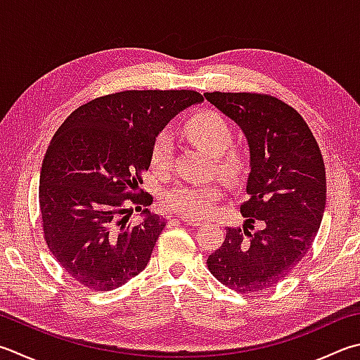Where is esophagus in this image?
I'll list each match as a JSON object with an SVG mask.
<instances>
[{
    "instance_id": "1",
    "label": "esophagus",
    "mask_w": 360,
    "mask_h": 360,
    "mask_svg": "<svg viewBox=\"0 0 360 360\" xmlns=\"http://www.w3.org/2000/svg\"><path fill=\"white\" fill-rule=\"evenodd\" d=\"M180 219L188 224V226H193V227H198V226H203V222L199 221V219H194V218H189V216H180Z\"/></svg>"
}]
</instances>
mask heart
Segmentation results:
<instances>
[{
	"instance_id": "b5f03b06",
	"label": "heart",
	"mask_w": 360,
	"mask_h": 360,
	"mask_svg": "<svg viewBox=\"0 0 360 360\" xmlns=\"http://www.w3.org/2000/svg\"><path fill=\"white\" fill-rule=\"evenodd\" d=\"M188 139L202 150L213 155V161L224 179L240 180L248 171V158L238 148H229L233 141V130L221 114L203 111L185 124ZM174 138L169 131L160 133L150 152V166L157 174H165L172 162ZM222 189L216 183L208 185H177L161 195V205L191 218H205L213 213L214 202L221 199Z\"/></svg>"
}]
</instances>
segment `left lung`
Here are the masks:
<instances>
[{
  "instance_id": "obj_1",
  "label": "left lung",
  "mask_w": 360,
  "mask_h": 360,
  "mask_svg": "<svg viewBox=\"0 0 360 360\" xmlns=\"http://www.w3.org/2000/svg\"><path fill=\"white\" fill-rule=\"evenodd\" d=\"M205 98L240 127L249 147L243 229L208 257L210 273L238 293L274 287L314 243L326 207V171L300 112L263 94L207 92ZM259 221L261 229L253 230Z\"/></svg>"
}]
</instances>
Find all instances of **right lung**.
Instances as JSON below:
<instances>
[{"mask_svg":"<svg viewBox=\"0 0 360 360\" xmlns=\"http://www.w3.org/2000/svg\"><path fill=\"white\" fill-rule=\"evenodd\" d=\"M194 91H125L75 110L54 133L42 162L39 205L45 241L73 281L110 291L150 260L165 219L138 193L155 139L171 119L202 103ZM141 210L127 224L128 205Z\"/></svg>","mask_w":360,"mask_h":360,"instance_id":"add662e5","label":"right lung"}]
</instances>
